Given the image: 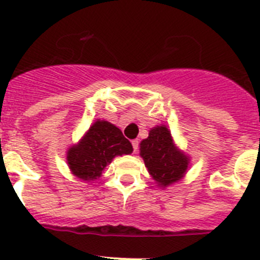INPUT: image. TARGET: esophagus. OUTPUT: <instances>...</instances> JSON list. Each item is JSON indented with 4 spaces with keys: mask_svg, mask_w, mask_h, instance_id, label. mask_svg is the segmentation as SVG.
Here are the masks:
<instances>
[{
    "mask_svg": "<svg viewBox=\"0 0 260 260\" xmlns=\"http://www.w3.org/2000/svg\"><path fill=\"white\" fill-rule=\"evenodd\" d=\"M132 144H133V150H134V152H137L138 147H139V142H138L137 139H135V141L132 142Z\"/></svg>",
    "mask_w": 260,
    "mask_h": 260,
    "instance_id": "esophagus-1",
    "label": "esophagus"
}]
</instances>
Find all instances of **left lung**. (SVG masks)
Segmentation results:
<instances>
[{
	"mask_svg": "<svg viewBox=\"0 0 260 260\" xmlns=\"http://www.w3.org/2000/svg\"><path fill=\"white\" fill-rule=\"evenodd\" d=\"M141 156L157 186L172 185L182 178L189 158L174 147L172 135L165 126L152 128L148 138L142 141Z\"/></svg>",
	"mask_w": 260,
	"mask_h": 260,
	"instance_id": "obj_1",
	"label": "left lung"
}]
</instances>
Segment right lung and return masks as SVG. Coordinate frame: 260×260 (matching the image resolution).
Instances as JSON below:
<instances>
[{"label":"right lung","instance_id":"add662e5","mask_svg":"<svg viewBox=\"0 0 260 260\" xmlns=\"http://www.w3.org/2000/svg\"><path fill=\"white\" fill-rule=\"evenodd\" d=\"M133 152L132 143L122 132L108 121H96L78 146L68 151L73 174L83 181L98 180L114 156Z\"/></svg>","mask_w":260,"mask_h":260}]
</instances>
